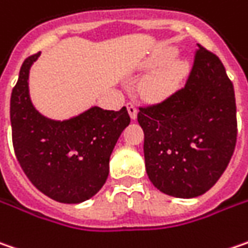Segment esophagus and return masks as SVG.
Here are the masks:
<instances>
[{
	"label": "esophagus",
	"instance_id": "34e87169",
	"mask_svg": "<svg viewBox=\"0 0 248 248\" xmlns=\"http://www.w3.org/2000/svg\"><path fill=\"white\" fill-rule=\"evenodd\" d=\"M127 108H128V113H130V117L132 120H135L137 118V114H138V107L135 103H128L127 105Z\"/></svg>",
	"mask_w": 248,
	"mask_h": 248
}]
</instances>
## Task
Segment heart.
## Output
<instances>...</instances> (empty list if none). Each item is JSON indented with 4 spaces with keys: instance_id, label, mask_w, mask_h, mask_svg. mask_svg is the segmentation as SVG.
<instances>
[{
    "instance_id": "1",
    "label": "heart",
    "mask_w": 248,
    "mask_h": 248,
    "mask_svg": "<svg viewBox=\"0 0 248 248\" xmlns=\"http://www.w3.org/2000/svg\"><path fill=\"white\" fill-rule=\"evenodd\" d=\"M174 56H176L174 50H167L165 53H162L160 56L154 57L149 61V65L157 67V65L166 64L167 61H170ZM187 71H188V65L186 61H176V62L167 65L165 68L154 72L148 78H145L142 85H141V92L151 100L166 99L167 96H170L179 88V85L184 79Z\"/></svg>"
}]
</instances>
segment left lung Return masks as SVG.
<instances>
[{
    "instance_id": "1",
    "label": "left lung",
    "mask_w": 248,
    "mask_h": 248,
    "mask_svg": "<svg viewBox=\"0 0 248 248\" xmlns=\"http://www.w3.org/2000/svg\"><path fill=\"white\" fill-rule=\"evenodd\" d=\"M197 46L184 88L138 113L148 177L159 191L177 198L214 187L237 140L233 83L222 61Z\"/></svg>"
}]
</instances>
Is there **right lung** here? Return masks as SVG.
<instances>
[{
  "label": "right lung",
  "mask_w": 248,
  "mask_h": 248,
  "mask_svg": "<svg viewBox=\"0 0 248 248\" xmlns=\"http://www.w3.org/2000/svg\"><path fill=\"white\" fill-rule=\"evenodd\" d=\"M40 53L28 57L11 94L12 143L31 184L51 200L78 204L99 191L108 176V160L118 137L130 124L127 107H92L56 121L42 116L29 96V69Z\"/></svg>",
  "instance_id": "add662e5"
}]
</instances>
